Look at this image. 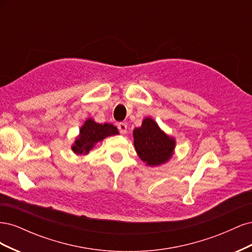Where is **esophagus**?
I'll return each instance as SVG.
<instances>
[{
  "mask_svg": "<svg viewBox=\"0 0 252 252\" xmlns=\"http://www.w3.org/2000/svg\"><path fill=\"white\" fill-rule=\"evenodd\" d=\"M118 128H119V130L122 134H124V133L127 132V125L125 123H119Z\"/></svg>",
  "mask_w": 252,
  "mask_h": 252,
  "instance_id": "esophagus-1",
  "label": "esophagus"
}]
</instances>
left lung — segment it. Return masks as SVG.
Here are the masks:
<instances>
[{"mask_svg":"<svg viewBox=\"0 0 252 252\" xmlns=\"http://www.w3.org/2000/svg\"><path fill=\"white\" fill-rule=\"evenodd\" d=\"M133 144L142 161L152 167L168 162L175 148V140L161 130L151 118L144 119L142 126L134 129Z\"/></svg>","mask_w":252,"mask_h":252,"instance_id":"obj_1","label":"left lung"}]
</instances>
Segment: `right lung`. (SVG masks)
Returning <instances> with one entry per match:
<instances>
[{
    "mask_svg": "<svg viewBox=\"0 0 252 252\" xmlns=\"http://www.w3.org/2000/svg\"><path fill=\"white\" fill-rule=\"evenodd\" d=\"M118 133V128L112 124H98L93 119H87L81 127L80 134L75 139L71 149L77 155H87L97 142Z\"/></svg>",
    "mask_w": 252,
    "mask_h": 252,
    "instance_id": "right-lung-1",
    "label": "right lung"
}]
</instances>
